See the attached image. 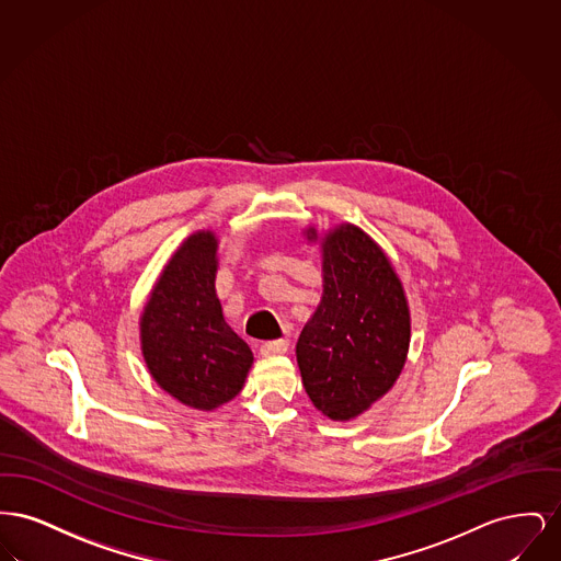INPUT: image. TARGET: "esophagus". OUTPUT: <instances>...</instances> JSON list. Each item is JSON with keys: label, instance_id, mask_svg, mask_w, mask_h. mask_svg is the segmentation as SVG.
Segmentation results:
<instances>
[{"label": "esophagus", "instance_id": "esophagus-1", "mask_svg": "<svg viewBox=\"0 0 561 561\" xmlns=\"http://www.w3.org/2000/svg\"><path fill=\"white\" fill-rule=\"evenodd\" d=\"M287 348H289V342H287V340H272V342H266V344L262 346V354H264V356H276V354L287 353Z\"/></svg>", "mask_w": 561, "mask_h": 561}]
</instances>
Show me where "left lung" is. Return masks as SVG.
I'll return each instance as SVG.
<instances>
[{"label": "left lung", "mask_w": 561, "mask_h": 561, "mask_svg": "<svg viewBox=\"0 0 561 561\" xmlns=\"http://www.w3.org/2000/svg\"><path fill=\"white\" fill-rule=\"evenodd\" d=\"M319 242L323 295L304 324L295 356L319 412L348 422L367 412L399 380L412 340L403 283L382 247L351 221L304 228Z\"/></svg>", "instance_id": "obj_1"}]
</instances>
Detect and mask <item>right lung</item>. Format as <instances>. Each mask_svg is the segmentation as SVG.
I'll return each instance as SVG.
<instances>
[{"label":"right lung","mask_w":561,"mask_h":561,"mask_svg":"<svg viewBox=\"0 0 561 561\" xmlns=\"http://www.w3.org/2000/svg\"><path fill=\"white\" fill-rule=\"evenodd\" d=\"M219 238L198 230L164 264L139 317L149 376L185 408L213 412L242 390L253 353L226 323L215 289Z\"/></svg>","instance_id":"add662e5"}]
</instances>
